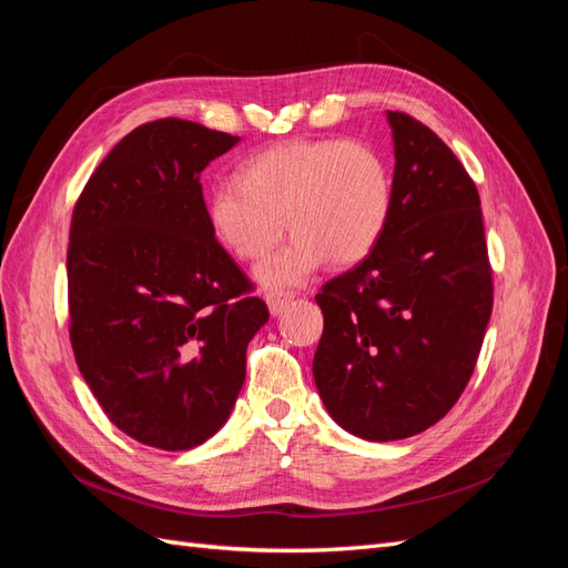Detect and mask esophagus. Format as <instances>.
<instances>
[{
	"label": "esophagus",
	"instance_id": "1",
	"mask_svg": "<svg viewBox=\"0 0 568 568\" xmlns=\"http://www.w3.org/2000/svg\"><path fill=\"white\" fill-rule=\"evenodd\" d=\"M265 301H267L270 313H272V315H280V313H284L286 307H288L291 296H288V294H282V291H267Z\"/></svg>",
	"mask_w": 568,
	"mask_h": 568
}]
</instances>
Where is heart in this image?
I'll return each mask as SVG.
<instances>
[{"mask_svg": "<svg viewBox=\"0 0 568 568\" xmlns=\"http://www.w3.org/2000/svg\"><path fill=\"white\" fill-rule=\"evenodd\" d=\"M209 225L217 244L255 263L282 242L283 217L294 239L257 267L267 288L305 284L326 263H363L384 239L393 213L386 161L355 140H294L253 156L239 180L209 194Z\"/></svg>", "mask_w": 568, "mask_h": 568, "instance_id": "1", "label": "heart"}]
</instances>
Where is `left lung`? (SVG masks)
I'll return each instance as SVG.
<instances>
[{"instance_id": "8db88e82", "label": "left lung", "mask_w": 568, "mask_h": 568, "mask_svg": "<svg viewBox=\"0 0 568 568\" xmlns=\"http://www.w3.org/2000/svg\"><path fill=\"white\" fill-rule=\"evenodd\" d=\"M395 144L388 230L315 296L313 359L329 415L365 440L443 419L467 388L493 313V267L474 180L440 136L388 111Z\"/></svg>"}]
</instances>
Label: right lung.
<instances>
[{"mask_svg":"<svg viewBox=\"0 0 568 568\" xmlns=\"http://www.w3.org/2000/svg\"><path fill=\"white\" fill-rule=\"evenodd\" d=\"M239 142L192 120L134 128L75 201L68 336L104 415L159 450H189L227 422L246 348L270 313L217 244L201 170Z\"/></svg>","mask_w":568,"mask_h":568,"instance_id":"right-lung-1","label":"right lung"}]
</instances>
